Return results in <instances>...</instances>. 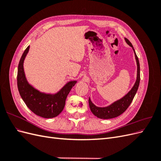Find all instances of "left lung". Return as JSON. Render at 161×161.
<instances>
[{"label": "left lung", "instance_id": "1", "mask_svg": "<svg viewBox=\"0 0 161 161\" xmlns=\"http://www.w3.org/2000/svg\"><path fill=\"white\" fill-rule=\"evenodd\" d=\"M125 41L130 46L132 47V49L134 52L136 60V63H137V78H136V80L134 86L127 94L121 99L115 101L114 103L108 107H105V108H99V107H97L92 103L90 98L89 99V103L91 112L95 116H97V118L101 119H111L116 118V117L122 114L124 112L128 109V108L131 104V101H132L136 92H137L138 89L140 80V63L138 60V58L137 55H136L135 50L134 49V47L131 43V42L127 38H125Z\"/></svg>", "mask_w": 161, "mask_h": 161}]
</instances>
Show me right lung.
Masks as SVG:
<instances>
[{
	"label": "right lung",
	"instance_id": "right-lung-1",
	"mask_svg": "<svg viewBox=\"0 0 161 161\" xmlns=\"http://www.w3.org/2000/svg\"><path fill=\"white\" fill-rule=\"evenodd\" d=\"M30 50L28 46L24 51L18 66L17 86L22 99L34 114L43 118H52L58 116L64 108L66 97L76 83L70 81L55 94H46L36 89L28 83L23 69L24 60Z\"/></svg>",
	"mask_w": 161,
	"mask_h": 161
}]
</instances>
